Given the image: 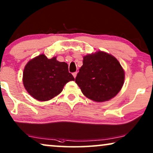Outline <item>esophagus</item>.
<instances>
[{
  "instance_id": "1",
  "label": "esophagus",
  "mask_w": 153,
  "mask_h": 153,
  "mask_svg": "<svg viewBox=\"0 0 153 153\" xmlns=\"http://www.w3.org/2000/svg\"><path fill=\"white\" fill-rule=\"evenodd\" d=\"M73 76H74V77H76V76H77V72H74V73H73Z\"/></svg>"
}]
</instances>
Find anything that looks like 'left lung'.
Segmentation results:
<instances>
[{
	"label": "left lung",
	"mask_w": 153,
	"mask_h": 153,
	"mask_svg": "<svg viewBox=\"0 0 153 153\" xmlns=\"http://www.w3.org/2000/svg\"><path fill=\"white\" fill-rule=\"evenodd\" d=\"M124 71L112 55L102 51L83 57L76 82L86 97L96 102L112 98L121 89Z\"/></svg>",
	"instance_id": "8db88e82"
}]
</instances>
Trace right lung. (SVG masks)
<instances>
[{
    "instance_id": "add662e5",
    "label": "right lung",
    "mask_w": 153,
    "mask_h": 153,
    "mask_svg": "<svg viewBox=\"0 0 153 153\" xmlns=\"http://www.w3.org/2000/svg\"><path fill=\"white\" fill-rule=\"evenodd\" d=\"M23 85L34 98L40 101L51 100L61 93L64 86L75 78L68 72V64L56 57L48 59L40 55L25 66Z\"/></svg>"
}]
</instances>
